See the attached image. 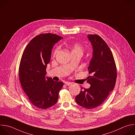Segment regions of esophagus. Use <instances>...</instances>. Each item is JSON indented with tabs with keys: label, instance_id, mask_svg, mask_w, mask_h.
Here are the masks:
<instances>
[{
	"label": "esophagus",
	"instance_id": "1",
	"mask_svg": "<svg viewBox=\"0 0 135 135\" xmlns=\"http://www.w3.org/2000/svg\"><path fill=\"white\" fill-rule=\"evenodd\" d=\"M65 84H66L67 86H69V85H70L72 84V83H71V82H68V81H66V82H65Z\"/></svg>",
	"mask_w": 135,
	"mask_h": 135
}]
</instances>
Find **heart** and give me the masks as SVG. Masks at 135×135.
Segmentation results:
<instances>
[{"label":"heart","instance_id":"1","mask_svg":"<svg viewBox=\"0 0 135 135\" xmlns=\"http://www.w3.org/2000/svg\"><path fill=\"white\" fill-rule=\"evenodd\" d=\"M70 47L72 48V52H79L83 54L84 51V48L82 45L78 42H74L70 45ZM59 49V47L56 48L54 51V55L55 56Z\"/></svg>","mask_w":135,"mask_h":135}]
</instances>
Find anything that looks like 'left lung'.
Here are the masks:
<instances>
[{
	"label": "left lung",
	"instance_id": "8db88e82",
	"mask_svg": "<svg viewBox=\"0 0 135 135\" xmlns=\"http://www.w3.org/2000/svg\"><path fill=\"white\" fill-rule=\"evenodd\" d=\"M92 43L93 58L88 67L89 76L87 82L89 88H81L80 93L75 98L76 103L84 108L91 109L102 104L115 86L117 74L112 53L107 43L99 35L89 34Z\"/></svg>",
	"mask_w": 135,
	"mask_h": 135
}]
</instances>
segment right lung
Instances as JSON below:
<instances>
[{"mask_svg":"<svg viewBox=\"0 0 135 135\" xmlns=\"http://www.w3.org/2000/svg\"><path fill=\"white\" fill-rule=\"evenodd\" d=\"M62 37L56 34L36 35L25 49L19 66V79L29 101L34 106L47 109L58 100L59 92L64 85L51 78L46 80V68L50 62L54 45Z\"/></svg>","mask_w":135,"mask_h":135,"instance_id":"obj_1","label":"right lung"}]
</instances>
